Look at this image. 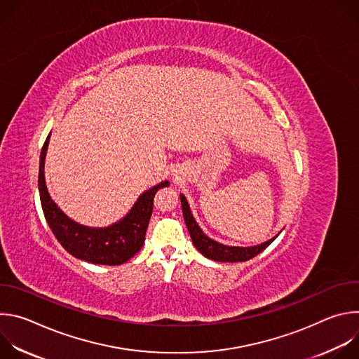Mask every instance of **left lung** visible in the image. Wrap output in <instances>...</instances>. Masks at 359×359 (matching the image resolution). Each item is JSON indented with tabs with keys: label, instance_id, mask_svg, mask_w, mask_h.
Here are the masks:
<instances>
[{
	"label": "left lung",
	"instance_id": "1",
	"mask_svg": "<svg viewBox=\"0 0 359 359\" xmlns=\"http://www.w3.org/2000/svg\"><path fill=\"white\" fill-rule=\"evenodd\" d=\"M180 201H182V212H183L184 223L187 226V230L190 233L194 247L204 255V257L210 259L213 262H220V263L247 262V260L255 257L257 254H260L263 250H266L280 234L278 233L273 238H270L262 244H257V245H251V247L226 245V244H222L203 233V230L200 229V226L197 224V222L194 220V217L191 215L187 198L182 193H180Z\"/></svg>",
	"mask_w": 359,
	"mask_h": 359
}]
</instances>
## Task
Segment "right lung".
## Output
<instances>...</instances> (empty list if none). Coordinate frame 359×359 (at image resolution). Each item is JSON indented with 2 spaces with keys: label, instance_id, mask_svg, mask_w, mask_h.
Returning a JSON list of instances; mask_svg holds the SVG:
<instances>
[{
  "label": "right lung",
  "instance_id": "add662e5",
  "mask_svg": "<svg viewBox=\"0 0 359 359\" xmlns=\"http://www.w3.org/2000/svg\"><path fill=\"white\" fill-rule=\"evenodd\" d=\"M49 137L50 133L41 150L38 173L41 206L48 226L61 245L74 257L92 264H123L142 248L153 210V197L159 189L169 186V182L165 180L143 191L128 215L108 227H89L79 224L68 217L48 193L43 166Z\"/></svg>",
  "mask_w": 359,
  "mask_h": 359
}]
</instances>
